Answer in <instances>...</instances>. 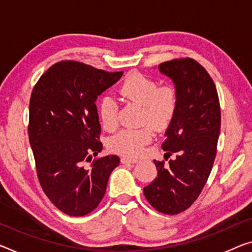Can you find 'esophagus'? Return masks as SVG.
<instances>
[{
    "instance_id": "34e87169",
    "label": "esophagus",
    "mask_w": 252,
    "mask_h": 252,
    "mask_svg": "<svg viewBox=\"0 0 252 252\" xmlns=\"http://www.w3.org/2000/svg\"><path fill=\"white\" fill-rule=\"evenodd\" d=\"M122 163L124 164H127V163H136V162H138V158H131V157H123L121 158Z\"/></svg>"
}]
</instances>
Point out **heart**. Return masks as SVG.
<instances>
[{"instance_id": "b5f03b06", "label": "heart", "mask_w": 252, "mask_h": 252, "mask_svg": "<svg viewBox=\"0 0 252 252\" xmlns=\"http://www.w3.org/2000/svg\"><path fill=\"white\" fill-rule=\"evenodd\" d=\"M119 94L127 101L141 106L138 128H126L109 141L111 151L137 157L153 138V128L163 129L172 121L178 107L177 92L171 87H158V82L142 74H130L124 81ZM99 118L103 128L113 130L118 125V103L109 95L99 103Z\"/></svg>"}]
</instances>
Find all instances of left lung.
<instances>
[{"instance_id":"8db88e82","label":"left lung","mask_w":252,"mask_h":252,"mask_svg":"<svg viewBox=\"0 0 252 252\" xmlns=\"http://www.w3.org/2000/svg\"><path fill=\"white\" fill-rule=\"evenodd\" d=\"M158 71L172 80L178 107L165 131V161L154 160L158 177L144 187L157 211L175 215L191 206L202 192L216 157L220 129L218 91L202 65L191 59L164 62Z\"/></svg>"}]
</instances>
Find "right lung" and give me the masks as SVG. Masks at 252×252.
<instances>
[{"label":"right lung","mask_w":252,"mask_h":252,"mask_svg":"<svg viewBox=\"0 0 252 252\" xmlns=\"http://www.w3.org/2000/svg\"><path fill=\"white\" fill-rule=\"evenodd\" d=\"M123 72H106L80 62L50 66L34 86L29 104V142L37 176L50 202L69 216L98 206L117 156L96 158L102 150L95 100Z\"/></svg>","instance_id":"obj_1"}]
</instances>
